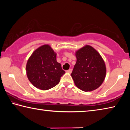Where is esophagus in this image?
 I'll use <instances>...</instances> for the list:
<instances>
[{"mask_svg":"<svg viewBox=\"0 0 130 130\" xmlns=\"http://www.w3.org/2000/svg\"><path fill=\"white\" fill-rule=\"evenodd\" d=\"M67 72H68V73H71L72 72V69H69V70H68Z\"/></svg>","mask_w":130,"mask_h":130,"instance_id":"obj_1","label":"esophagus"}]
</instances>
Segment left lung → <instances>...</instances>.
I'll list each match as a JSON object with an SVG mask.
<instances>
[{"mask_svg": "<svg viewBox=\"0 0 130 130\" xmlns=\"http://www.w3.org/2000/svg\"><path fill=\"white\" fill-rule=\"evenodd\" d=\"M77 61L71 76L76 86L85 92L98 88L104 81L106 67L102 56L89 45L76 52Z\"/></svg>", "mask_w": 130, "mask_h": 130, "instance_id": "obj_1", "label": "left lung"}]
</instances>
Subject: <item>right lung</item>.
Wrapping results in <instances>:
<instances>
[{"label": "right lung", "instance_id": "obj_1", "mask_svg": "<svg viewBox=\"0 0 130 130\" xmlns=\"http://www.w3.org/2000/svg\"><path fill=\"white\" fill-rule=\"evenodd\" d=\"M57 54L49 45L37 49L26 64V74L30 83L41 90H47L60 83L65 72L56 60Z\"/></svg>", "mask_w": 130, "mask_h": 130}]
</instances>
